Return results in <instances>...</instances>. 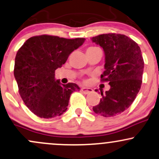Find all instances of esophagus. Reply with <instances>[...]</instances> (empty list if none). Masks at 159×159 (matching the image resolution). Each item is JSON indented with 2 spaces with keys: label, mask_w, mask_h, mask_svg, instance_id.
Wrapping results in <instances>:
<instances>
[{
  "label": "esophagus",
  "mask_w": 159,
  "mask_h": 159,
  "mask_svg": "<svg viewBox=\"0 0 159 159\" xmlns=\"http://www.w3.org/2000/svg\"><path fill=\"white\" fill-rule=\"evenodd\" d=\"M81 91H82L83 93L85 94H88V93H92V92H93V89L90 88H81Z\"/></svg>",
  "instance_id": "1"
}]
</instances>
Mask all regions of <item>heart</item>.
<instances>
[{
	"mask_svg": "<svg viewBox=\"0 0 159 159\" xmlns=\"http://www.w3.org/2000/svg\"><path fill=\"white\" fill-rule=\"evenodd\" d=\"M96 48V47H90V48Z\"/></svg>",
	"mask_w": 159,
	"mask_h": 159,
	"instance_id": "obj_1",
	"label": "heart"
}]
</instances>
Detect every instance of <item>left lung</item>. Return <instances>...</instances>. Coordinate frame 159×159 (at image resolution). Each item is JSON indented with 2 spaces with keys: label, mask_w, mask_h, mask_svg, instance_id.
<instances>
[{
  "label": "left lung",
  "mask_w": 159,
  "mask_h": 159,
  "mask_svg": "<svg viewBox=\"0 0 159 159\" xmlns=\"http://www.w3.org/2000/svg\"><path fill=\"white\" fill-rule=\"evenodd\" d=\"M92 41L103 49L106 63L101 81L110 85L106 93L101 90L102 99L93 110L103 117L116 116L130 107L140 90L144 69L140 48L121 34H99Z\"/></svg>",
  "instance_id": "1"
}]
</instances>
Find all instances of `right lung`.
Here are the masks:
<instances>
[{"label": "right lung", "mask_w": 159, "mask_h": 159, "mask_svg": "<svg viewBox=\"0 0 159 159\" xmlns=\"http://www.w3.org/2000/svg\"><path fill=\"white\" fill-rule=\"evenodd\" d=\"M84 41L42 34L29 38L19 49L13 72L21 98L31 112L51 118L66 111L71 93L80 88L74 83L61 84L55 71Z\"/></svg>", "instance_id": "1"}]
</instances>
